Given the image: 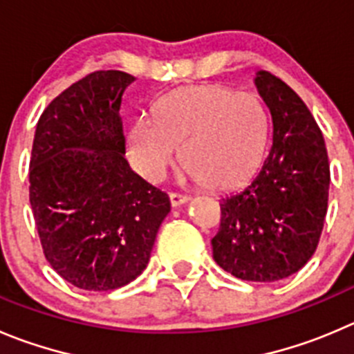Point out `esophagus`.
Wrapping results in <instances>:
<instances>
[{"label": "esophagus", "instance_id": "obj_1", "mask_svg": "<svg viewBox=\"0 0 354 354\" xmlns=\"http://www.w3.org/2000/svg\"><path fill=\"white\" fill-rule=\"evenodd\" d=\"M168 198H170L171 207H180V205L189 201V196H187V194H179V193H170L168 194Z\"/></svg>", "mask_w": 354, "mask_h": 354}]
</instances>
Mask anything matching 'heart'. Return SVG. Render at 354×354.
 Segmentation results:
<instances>
[{"label":"heart","mask_w":354,"mask_h":354,"mask_svg":"<svg viewBox=\"0 0 354 354\" xmlns=\"http://www.w3.org/2000/svg\"><path fill=\"white\" fill-rule=\"evenodd\" d=\"M268 116L261 100L222 85L184 86L137 118L129 132L130 161L140 175L161 180L177 156L187 175L210 187H231L255 171L264 154Z\"/></svg>","instance_id":"heart-1"}]
</instances>
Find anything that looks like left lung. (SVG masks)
I'll return each mask as SVG.
<instances>
[{"instance_id":"left-lung-1","label":"left lung","mask_w":354,"mask_h":354,"mask_svg":"<svg viewBox=\"0 0 354 354\" xmlns=\"http://www.w3.org/2000/svg\"><path fill=\"white\" fill-rule=\"evenodd\" d=\"M272 120V144L261 171L221 200L214 259L247 281L297 272L318 247L328 207L330 167L322 130L301 97L269 71L255 78Z\"/></svg>"}]
</instances>
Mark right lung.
Instances as JSON below:
<instances>
[{
  "label": "right lung",
  "mask_w": 354,
  "mask_h": 354,
  "mask_svg": "<svg viewBox=\"0 0 354 354\" xmlns=\"http://www.w3.org/2000/svg\"><path fill=\"white\" fill-rule=\"evenodd\" d=\"M123 71H95L46 106L36 124L29 201L43 254L64 280L107 292L146 269L167 193L124 160Z\"/></svg>",
  "instance_id": "obj_1"
}]
</instances>
